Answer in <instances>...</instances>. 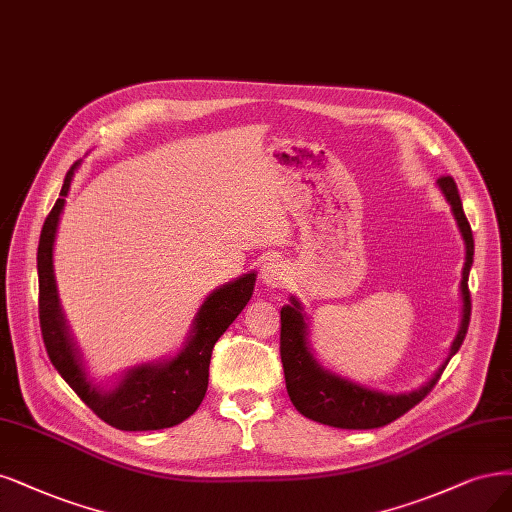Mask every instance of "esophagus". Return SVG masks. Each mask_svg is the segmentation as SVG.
I'll return each instance as SVG.
<instances>
[{"label": "esophagus", "mask_w": 512, "mask_h": 512, "mask_svg": "<svg viewBox=\"0 0 512 512\" xmlns=\"http://www.w3.org/2000/svg\"><path fill=\"white\" fill-rule=\"evenodd\" d=\"M260 277H262V284H267L269 288H281L286 284L288 279V269L286 264L277 260V258H271L262 264L260 269Z\"/></svg>", "instance_id": "34e87169"}]
</instances>
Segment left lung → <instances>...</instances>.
Wrapping results in <instances>:
<instances>
[{"label":"left lung","mask_w":512,"mask_h":512,"mask_svg":"<svg viewBox=\"0 0 512 512\" xmlns=\"http://www.w3.org/2000/svg\"><path fill=\"white\" fill-rule=\"evenodd\" d=\"M438 188L443 190L447 203L451 205L453 218L460 228L464 245H466V262L462 271V324L457 330V337L453 339L449 358L457 354V349L462 347L468 324H470V290H468V275L472 267L474 256V239L470 224L466 220L460 192L453 182L451 175H443L438 178ZM290 305L281 307V334H279V351H281V364H284V377H286V390L296 407V411L320 421L324 426L343 428V430H370L392 424L394 419L411 411L415 404L424 400L436 381L443 375L447 362L438 368V373L415 392L409 394H385L377 390H368L354 381H347L339 375L330 373V370L322 368L311 354L309 347V326L307 317L303 313L301 303L292 296Z\"/></svg>","instance_id":"left-lung-1"}]
</instances>
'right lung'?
Masks as SVG:
<instances>
[{
	"instance_id": "right-lung-1",
	"label": "right lung",
	"mask_w": 512,
	"mask_h": 512,
	"mask_svg": "<svg viewBox=\"0 0 512 512\" xmlns=\"http://www.w3.org/2000/svg\"><path fill=\"white\" fill-rule=\"evenodd\" d=\"M80 163L69 167L61 195L44 220L38 245L40 279V328L46 354L59 375L105 424L127 432L163 430L182 424L199 409L209 381L211 349L248 305L256 284V273L241 275L235 281L211 292L201 305L188 343L178 356L129 368L127 375L112 390H101L86 377L78 349L69 337L63 311L59 307L55 273H52V245L65 205L69 184Z\"/></svg>"
}]
</instances>
